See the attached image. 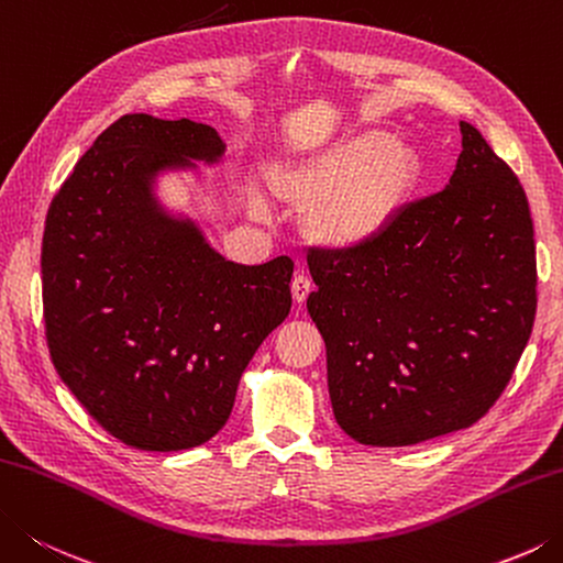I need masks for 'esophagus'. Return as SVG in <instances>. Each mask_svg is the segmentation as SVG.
Returning <instances> with one entry per match:
<instances>
[{
    "mask_svg": "<svg viewBox=\"0 0 563 563\" xmlns=\"http://www.w3.org/2000/svg\"><path fill=\"white\" fill-rule=\"evenodd\" d=\"M313 291V282L306 277V274H296L294 282H291V296L296 303H303L309 299V294Z\"/></svg>",
    "mask_w": 563,
    "mask_h": 563,
    "instance_id": "34e87169",
    "label": "esophagus"
}]
</instances>
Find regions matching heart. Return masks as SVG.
Segmentation results:
<instances>
[{
	"label": "heart",
	"instance_id": "b5f03b06",
	"mask_svg": "<svg viewBox=\"0 0 563 563\" xmlns=\"http://www.w3.org/2000/svg\"><path fill=\"white\" fill-rule=\"evenodd\" d=\"M419 156L387 132L347 136L331 150L294 164L279 176V190L311 208V235L331 247H360L379 238L419 181ZM257 210H264L257 203Z\"/></svg>",
	"mask_w": 563,
	"mask_h": 563
}]
</instances>
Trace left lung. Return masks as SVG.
<instances>
[{"label": "left lung", "instance_id": "left-lung-1", "mask_svg": "<svg viewBox=\"0 0 563 563\" xmlns=\"http://www.w3.org/2000/svg\"><path fill=\"white\" fill-rule=\"evenodd\" d=\"M449 186L379 238L311 250L306 309L325 341L335 421L365 446L468 429L510 382L537 313L529 203L473 124Z\"/></svg>", "mask_w": 563, "mask_h": 563}]
</instances>
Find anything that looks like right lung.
<instances>
[{"label":"right lung","mask_w":563,"mask_h":563,"mask_svg":"<svg viewBox=\"0 0 563 563\" xmlns=\"http://www.w3.org/2000/svg\"><path fill=\"white\" fill-rule=\"evenodd\" d=\"M222 154L213 126L124 114L51 200L41 247L51 360L132 449L213 439L252 355L291 309L289 257L230 262L194 220L158 203V174Z\"/></svg>","instance_id":"obj_1"}]
</instances>
